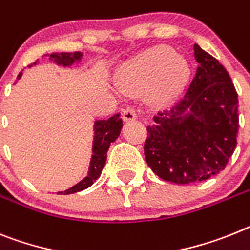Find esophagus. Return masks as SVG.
I'll return each mask as SVG.
<instances>
[{
	"label": "esophagus",
	"instance_id": "obj_1",
	"mask_svg": "<svg viewBox=\"0 0 250 250\" xmlns=\"http://www.w3.org/2000/svg\"><path fill=\"white\" fill-rule=\"evenodd\" d=\"M138 117V114H136V110L134 107H126L123 111V119L125 121H133Z\"/></svg>",
	"mask_w": 250,
	"mask_h": 250
}]
</instances>
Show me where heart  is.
Here are the masks:
<instances>
[{
	"label": "heart",
	"mask_w": 250,
	"mask_h": 250,
	"mask_svg": "<svg viewBox=\"0 0 250 250\" xmlns=\"http://www.w3.org/2000/svg\"><path fill=\"white\" fill-rule=\"evenodd\" d=\"M189 77L188 64L174 49L158 45L127 62L119 74V84L127 95L146 89L154 102H166L180 92Z\"/></svg>",
	"instance_id": "heart-1"
}]
</instances>
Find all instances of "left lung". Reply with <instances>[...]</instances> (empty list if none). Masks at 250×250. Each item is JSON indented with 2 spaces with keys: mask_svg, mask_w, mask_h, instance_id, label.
I'll return each mask as SVG.
<instances>
[{
  "mask_svg": "<svg viewBox=\"0 0 250 250\" xmlns=\"http://www.w3.org/2000/svg\"><path fill=\"white\" fill-rule=\"evenodd\" d=\"M198 63L185 99L154 116L144 143L146 161L162 180L177 185L206 181L227 167L236 146L238 93L227 69L193 46Z\"/></svg>",
  "mask_w": 250,
  "mask_h": 250,
  "instance_id": "obj_1",
  "label": "left lung"
}]
</instances>
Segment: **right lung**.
Segmentation results:
<instances>
[{"label": "right lung", "mask_w": 250, "mask_h": 250, "mask_svg": "<svg viewBox=\"0 0 250 250\" xmlns=\"http://www.w3.org/2000/svg\"><path fill=\"white\" fill-rule=\"evenodd\" d=\"M82 54L80 52L74 53H53L50 54V59L61 65H72L74 62L81 61ZM36 64V63H34ZM31 67V65H29ZM21 73L18 76V80H20ZM121 127H123V120L120 115L116 114L111 116L107 120H99L95 124V142H93V155L91 159V166H89L88 176L83 178L80 183H77L76 186L70 187L67 191H62L58 193L63 195H69L74 192H80L82 189L88 188L92 186L102 172V168L104 167L106 158H107V150L110 148V144L117 139V136L120 135Z\"/></svg>", "instance_id": "add662e5"}]
</instances>
